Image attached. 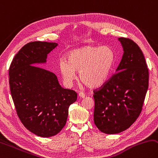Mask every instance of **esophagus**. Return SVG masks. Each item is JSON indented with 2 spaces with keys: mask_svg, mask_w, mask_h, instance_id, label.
Returning <instances> with one entry per match:
<instances>
[{
  "mask_svg": "<svg viewBox=\"0 0 158 158\" xmlns=\"http://www.w3.org/2000/svg\"><path fill=\"white\" fill-rule=\"evenodd\" d=\"M79 97H81V98H84L85 95V94L84 93H79Z\"/></svg>",
  "mask_w": 158,
  "mask_h": 158,
  "instance_id": "34e87169",
  "label": "esophagus"
}]
</instances>
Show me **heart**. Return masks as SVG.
<instances>
[{
  "label": "heart",
  "instance_id": "obj_1",
  "mask_svg": "<svg viewBox=\"0 0 158 158\" xmlns=\"http://www.w3.org/2000/svg\"><path fill=\"white\" fill-rule=\"evenodd\" d=\"M116 55L110 46L84 45L69 52L67 60L61 59L59 70L64 82L71 85L77 79L89 88L102 86L107 81L114 67Z\"/></svg>",
  "mask_w": 158,
  "mask_h": 158
}]
</instances>
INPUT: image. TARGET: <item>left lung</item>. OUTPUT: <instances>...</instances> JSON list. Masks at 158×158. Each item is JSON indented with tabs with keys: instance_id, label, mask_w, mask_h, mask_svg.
Segmentation results:
<instances>
[{
	"instance_id": "1",
	"label": "left lung",
	"mask_w": 158,
	"mask_h": 158,
	"mask_svg": "<svg viewBox=\"0 0 158 158\" xmlns=\"http://www.w3.org/2000/svg\"><path fill=\"white\" fill-rule=\"evenodd\" d=\"M119 41L124 54L117 73L93 91L94 124L106 134L121 133L135 122L148 87V69L141 49L130 39Z\"/></svg>"
}]
</instances>
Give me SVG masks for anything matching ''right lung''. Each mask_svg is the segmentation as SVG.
<instances>
[{"label": "right lung", "instance_id": "obj_1", "mask_svg": "<svg viewBox=\"0 0 158 158\" xmlns=\"http://www.w3.org/2000/svg\"><path fill=\"white\" fill-rule=\"evenodd\" d=\"M56 43L33 41L14 56L9 69L10 92L24 127L36 135L59 133L66 124L68 108L77 99L75 91L60 85L55 74L34 64L46 62Z\"/></svg>", "mask_w": 158, "mask_h": 158}]
</instances>
